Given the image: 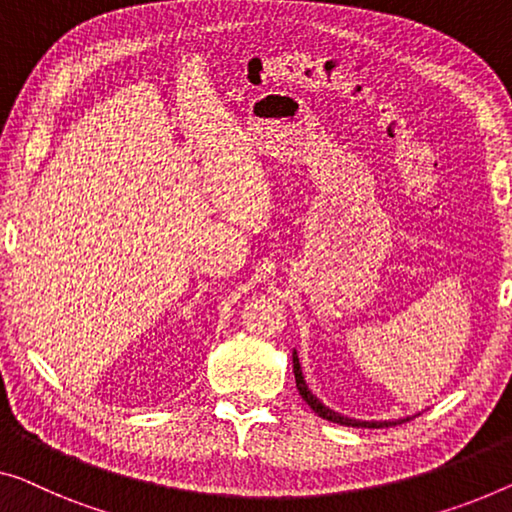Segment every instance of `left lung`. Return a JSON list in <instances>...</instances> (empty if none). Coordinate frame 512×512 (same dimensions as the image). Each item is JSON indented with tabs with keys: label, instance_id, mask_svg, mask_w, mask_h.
<instances>
[{
	"label": "left lung",
	"instance_id": "1",
	"mask_svg": "<svg viewBox=\"0 0 512 512\" xmlns=\"http://www.w3.org/2000/svg\"><path fill=\"white\" fill-rule=\"evenodd\" d=\"M292 363H294V377H296V388H299V395L305 402H308V407L315 411L319 418H324V421L340 423V425H347V427H384V425L388 427V425L404 423V421H409V418H414V416H407V418H400V421H358V418L342 416V414H338V411L326 407V404L310 391L308 384H305V377L301 372V363H299V354H296V349L292 352Z\"/></svg>",
	"mask_w": 512,
	"mask_h": 512
}]
</instances>
